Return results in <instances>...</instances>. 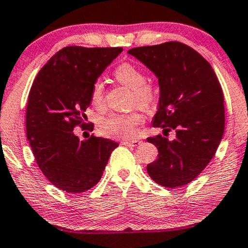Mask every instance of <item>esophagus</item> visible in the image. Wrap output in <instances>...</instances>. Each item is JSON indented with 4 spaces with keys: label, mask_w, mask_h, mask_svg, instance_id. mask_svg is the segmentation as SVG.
Returning <instances> with one entry per match:
<instances>
[{
    "label": "esophagus",
    "mask_w": 248,
    "mask_h": 248,
    "mask_svg": "<svg viewBox=\"0 0 248 248\" xmlns=\"http://www.w3.org/2000/svg\"><path fill=\"white\" fill-rule=\"evenodd\" d=\"M140 141H122L121 144L127 145V147H137L140 144Z\"/></svg>",
    "instance_id": "34e87169"
}]
</instances>
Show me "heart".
Masks as SVG:
<instances>
[{
    "label": "heart",
    "mask_w": 248,
    "mask_h": 248,
    "mask_svg": "<svg viewBox=\"0 0 248 248\" xmlns=\"http://www.w3.org/2000/svg\"><path fill=\"white\" fill-rule=\"evenodd\" d=\"M118 82L133 90V100L137 106L147 109L155 99V92L150 85L145 84V76L139 68L132 63H121L114 71ZM105 97L104 85L100 82L94 83L91 90V101L94 105H101ZM142 116L136 113L130 114H116L101 121L100 130L108 136L119 137L124 140H133L139 133V126Z\"/></svg>",
    "instance_id": "b5f03b06"
}]
</instances>
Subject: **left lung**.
Masks as SVG:
<instances>
[{
  "label": "left lung",
  "mask_w": 248,
  "mask_h": 248,
  "mask_svg": "<svg viewBox=\"0 0 248 248\" xmlns=\"http://www.w3.org/2000/svg\"><path fill=\"white\" fill-rule=\"evenodd\" d=\"M153 71L159 100L153 126L175 130L174 140L149 137L158 158L147 166L155 183L168 188L189 184L216 154L224 134V97L209 62L187 45L170 41L128 50Z\"/></svg>",
  "instance_id": "left-lung-1"
}]
</instances>
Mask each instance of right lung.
Returning <instances> with one entry per match:
<instances>
[{
    "label": "right lung",
    "instance_id": "right-lung-1",
    "mask_svg": "<svg viewBox=\"0 0 248 248\" xmlns=\"http://www.w3.org/2000/svg\"><path fill=\"white\" fill-rule=\"evenodd\" d=\"M122 48L64 47L41 68L30 90L26 135L35 162L55 187L83 193L98 184L119 143L91 135L79 140L92 86Z\"/></svg>",
    "mask_w": 248,
    "mask_h": 248
}]
</instances>
